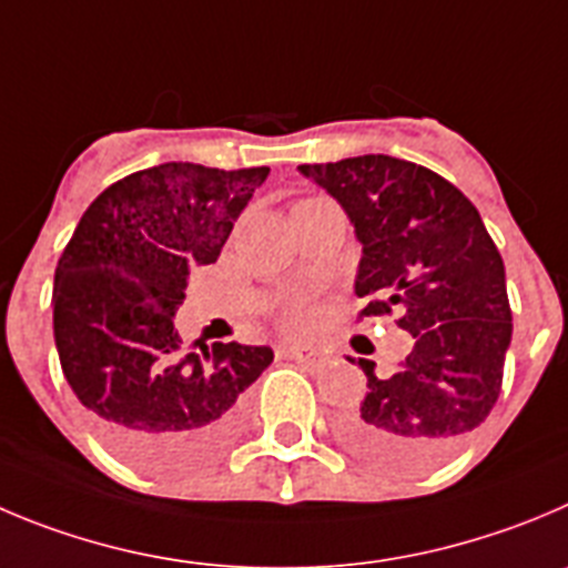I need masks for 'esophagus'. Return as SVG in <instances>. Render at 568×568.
I'll list each match as a JSON object with an SVG mask.
<instances>
[{
    "label": "esophagus",
    "instance_id": "1",
    "mask_svg": "<svg viewBox=\"0 0 568 568\" xmlns=\"http://www.w3.org/2000/svg\"><path fill=\"white\" fill-rule=\"evenodd\" d=\"M280 353H283L285 358H294V362H300V364H308V367L322 364L320 349L305 347V344H285V347H280Z\"/></svg>",
    "mask_w": 568,
    "mask_h": 568
}]
</instances>
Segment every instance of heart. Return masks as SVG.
<instances>
[{
    "label": "heart",
    "mask_w": 568,
    "mask_h": 568,
    "mask_svg": "<svg viewBox=\"0 0 568 568\" xmlns=\"http://www.w3.org/2000/svg\"><path fill=\"white\" fill-rule=\"evenodd\" d=\"M285 322H288L291 327H305V322H308V314L302 308H288V314H285Z\"/></svg>",
    "instance_id": "b5f03b06"
}]
</instances>
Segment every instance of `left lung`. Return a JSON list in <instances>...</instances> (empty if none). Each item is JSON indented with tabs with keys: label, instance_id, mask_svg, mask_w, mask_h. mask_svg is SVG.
<instances>
[{
	"label": "left lung",
	"instance_id": "obj_1",
	"mask_svg": "<svg viewBox=\"0 0 568 568\" xmlns=\"http://www.w3.org/2000/svg\"><path fill=\"white\" fill-rule=\"evenodd\" d=\"M300 173L342 204L362 243V316L395 311L415 338L389 378L358 358L367 395L342 415V439L381 468H432L499 400L513 338L505 260L479 210L423 164L367 153Z\"/></svg>",
	"mask_w": 568,
	"mask_h": 568
}]
</instances>
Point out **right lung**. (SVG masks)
I'll return each instance as SVG.
<instances>
[{
	"label": "right lung",
	"mask_w": 568,
	"mask_h": 568,
	"mask_svg": "<svg viewBox=\"0 0 568 568\" xmlns=\"http://www.w3.org/2000/svg\"><path fill=\"white\" fill-rule=\"evenodd\" d=\"M268 168L164 162L105 187L63 248L52 331L69 386L116 457L151 474L206 463L235 437L272 347L184 353L173 316L190 268L215 263Z\"/></svg>",
	"instance_id": "obj_1"
}]
</instances>
